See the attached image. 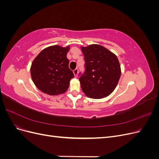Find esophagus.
I'll return each mask as SVG.
<instances>
[{
	"mask_svg": "<svg viewBox=\"0 0 159 159\" xmlns=\"http://www.w3.org/2000/svg\"><path fill=\"white\" fill-rule=\"evenodd\" d=\"M73 72H74L75 77V78H77V77H78V69H77V68L75 69Z\"/></svg>",
	"mask_w": 159,
	"mask_h": 159,
	"instance_id": "esophagus-1",
	"label": "esophagus"
}]
</instances>
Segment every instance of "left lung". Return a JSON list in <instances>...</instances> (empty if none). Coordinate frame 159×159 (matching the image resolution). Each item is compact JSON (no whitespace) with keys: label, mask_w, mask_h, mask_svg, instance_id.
Returning a JSON list of instances; mask_svg holds the SVG:
<instances>
[{"label":"left lung","mask_w":159,"mask_h":159,"mask_svg":"<svg viewBox=\"0 0 159 159\" xmlns=\"http://www.w3.org/2000/svg\"><path fill=\"white\" fill-rule=\"evenodd\" d=\"M85 61L84 74L80 77L81 88L88 98L102 99L111 93L121 74L117 57L99 44L81 47Z\"/></svg>","instance_id":"left-lung-1"}]
</instances>
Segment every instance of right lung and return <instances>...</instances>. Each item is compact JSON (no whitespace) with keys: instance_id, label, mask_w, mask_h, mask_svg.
Segmentation results:
<instances>
[{"instance_id":"add662e5","label":"right lung","mask_w":159,"mask_h":159,"mask_svg":"<svg viewBox=\"0 0 159 159\" xmlns=\"http://www.w3.org/2000/svg\"><path fill=\"white\" fill-rule=\"evenodd\" d=\"M70 46H51L41 51L30 67L34 84L42 92L50 95L64 93L74 74L69 68L67 54Z\"/></svg>"}]
</instances>
